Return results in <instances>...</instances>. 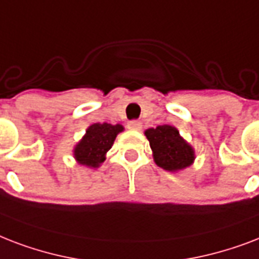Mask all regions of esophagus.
Masks as SVG:
<instances>
[{"instance_id":"obj_1","label":"esophagus","mask_w":259,"mask_h":259,"mask_svg":"<svg viewBox=\"0 0 259 259\" xmlns=\"http://www.w3.org/2000/svg\"><path fill=\"white\" fill-rule=\"evenodd\" d=\"M127 125L130 130H135V131H139L140 128H142V123H140L139 120H131V121H128Z\"/></svg>"}]
</instances>
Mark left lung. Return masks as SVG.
I'll use <instances>...</instances> for the list:
<instances>
[{"label": "left lung", "mask_w": 259, "mask_h": 259, "mask_svg": "<svg viewBox=\"0 0 259 259\" xmlns=\"http://www.w3.org/2000/svg\"><path fill=\"white\" fill-rule=\"evenodd\" d=\"M144 135L150 142L154 161L167 171H178L190 166L194 161V150L176 127L158 125L148 128Z\"/></svg>", "instance_id": "8db88e82"}]
</instances>
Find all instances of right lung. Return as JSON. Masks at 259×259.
Listing matches in <instances>:
<instances>
[{"label":"right lung","instance_id":"right-lung-1","mask_svg":"<svg viewBox=\"0 0 259 259\" xmlns=\"http://www.w3.org/2000/svg\"><path fill=\"white\" fill-rule=\"evenodd\" d=\"M123 130L120 124H92L86 130L85 136L74 147V158L79 165L96 169L105 161V155L113 146L116 136Z\"/></svg>","mask_w":259,"mask_h":259}]
</instances>
